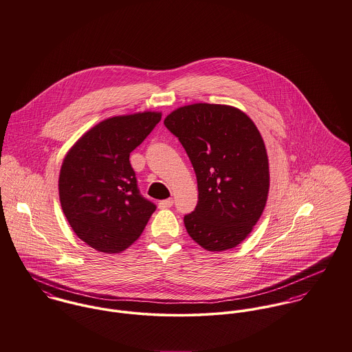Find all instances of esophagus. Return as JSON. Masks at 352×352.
<instances>
[{
  "label": "esophagus",
  "mask_w": 352,
  "mask_h": 352,
  "mask_svg": "<svg viewBox=\"0 0 352 352\" xmlns=\"http://www.w3.org/2000/svg\"><path fill=\"white\" fill-rule=\"evenodd\" d=\"M170 206H173V198H167V199L159 201V208L160 209H167Z\"/></svg>",
  "instance_id": "1"
}]
</instances>
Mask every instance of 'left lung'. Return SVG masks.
<instances>
[{
  "mask_svg": "<svg viewBox=\"0 0 352 352\" xmlns=\"http://www.w3.org/2000/svg\"><path fill=\"white\" fill-rule=\"evenodd\" d=\"M164 125L179 139L197 177L198 204L184 219L188 234L210 252L234 248L267 202L270 170L261 132L243 111L206 102L177 108Z\"/></svg>",
  "mask_w": 352,
  "mask_h": 352,
  "instance_id": "8db88e82",
  "label": "left lung"
}]
</instances>
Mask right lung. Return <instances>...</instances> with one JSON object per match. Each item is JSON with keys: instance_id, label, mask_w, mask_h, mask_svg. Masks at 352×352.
I'll return each instance as SVG.
<instances>
[{"instance_id": "add662e5", "label": "right lung", "mask_w": 352, "mask_h": 352, "mask_svg": "<svg viewBox=\"0 0 352 352\" xmlns=\"http://www.w3.org/2000/svg\"><path fill=\"white\" fill-rule=\"evenodd\" d=\"M160 112L105 118L69 150L59 173L63 213L82 241L118 254L144 231L155 205L139 195L129 154L148 136Z\"/></svg>"}]
</instances>
